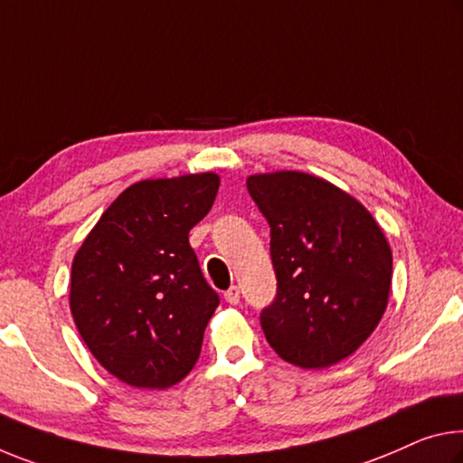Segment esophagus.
Masks as SVG:
<instances>
[{
  "instance_id": "obj_1",
  "label": "esophagus",
  "mask_w": 463,
  "mask_h": 463,
  "mask_svg": "<svg viewBox=\"0 0 463 463\" xmlns=\"http://www.w3.org/2000/svg\"><path fill=\"white\" fill-rule=\"evenodd\" d=\"M224 300H226V303H229V305H239V300H241L239 286H231V288L224 292Z\"/></svg>"
}]
</instances>
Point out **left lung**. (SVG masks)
Masks as SVG:
<instances>
[{"mask_svg": "<svg viewBox=\"0 0 463 463\" xmlns=\"http://www.w3.org/2000/svg\"><path fill=\"white\" fill-rule=\"evenodd\" d=\"M247 189L269 222L278 278L261 311L269 346L286 363L326 369L379 326L392 288V249L364 205L309 173L251 175Z\"/></svg>", "mask_w": 463, "mask_h": 463, "instance_id": "1", "label": "left lung"}]
</instances>
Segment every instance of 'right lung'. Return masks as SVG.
I'll use <instances>...</instances> for the list:
<instances>
[{
	"instance_id": "obj_1",
	"label": "right lung",
	"mask_w": 463,
	"mask_h": 463,
	"mask_svg": "<svg viewBox=\"0 0 463 463\" xmlns=\"http://www.w3.org/2000/svg\"><path fill=\"white\" fill-rule=\"evenodd\" d=\"M218 187L216 173L137 181L73 255L71 317L94 358L123 383L166 390L197 363L220 298L189 231L208 214Z\"/></svg>"
}]
</instances>
